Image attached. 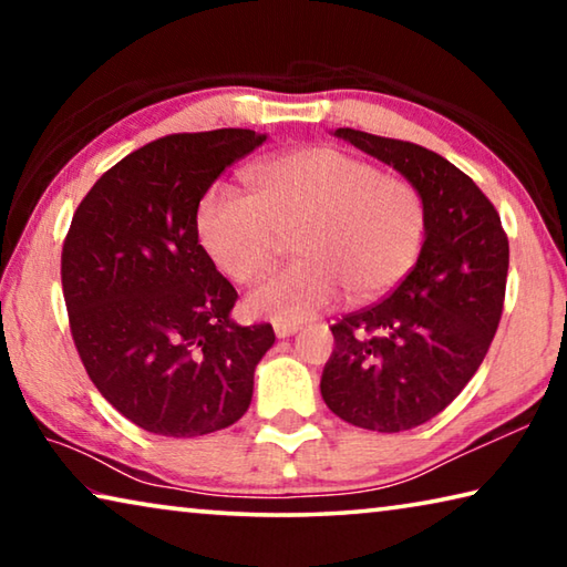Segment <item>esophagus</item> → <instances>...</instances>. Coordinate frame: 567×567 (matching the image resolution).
<instances>
[{"label":"esophagus","instance_id":"esophagus-1","mask_svg":"<svg viewBox=\"0 0 567 567\" xmlns=\"http://www.w3.org/2000/svg\"><path fill=\"white\" fill-rule=\"evenodd\" d=\"M297 330H300V324H285V322H277L275 324V334L277 338H290V334H295Z\"/></svg>","mask_w":567,"mask_h":567}]
</instances>
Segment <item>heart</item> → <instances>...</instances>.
I'll use <instances>...</instances> for the list:
<instances>
[{
    "label": "heart",
    "instance_id": "1",
    "mask_svg": "<svg viewBox=\"0 0 567 567\" xmlns=\"http://www.w3.org/2000/svg\"><path fill=\"white\" fill-rule=\"evenodd\" d=\"M252 197L229 185L205 192L197 233L229 280L257 282L295 235L300 260L249 295L257 318L300 322L338 302H372L405 280L427 243L422 192L340 147H302L249 169Z\"/></svg>",
    "mask_w": 567,
    "mask_h": 567
}]
</instances>
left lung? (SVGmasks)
I'll use <instances>...</instances> for the list:
<instances>
[{
	"label": "left lung",
	"instance_id": "obj_1",
	"mask_svg": "<svg viewBox=\"0 0 567 567\" xmlns=\"http://www.w3.org/2000/svg\"><path fill=\"white\" fill-rule=\"evenodd\" d=\"M334 134L395 167L427 203L417 265L380 302L332 322L320 382L344 422L402 433L443 412L485 360L503 318L511 245L495 205L437 152L350 127Z\"/></svg>",
	"mask_w": 567,
	"mask_h": 567
}]
</instances>
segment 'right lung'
Listing matches in <instances>:
<instances>
[{"label":"right lung","instance_id":"obj_1","mask_svg":"<svg viewBox=\"0 0 567 567\" xmlns=\"http://www.w3.org/2000/svg\"><path fill=\"white\" fill-rule=\"evenodd\" d=\"M265 142L252 130L179 132L94 182L62 247L74 348L104 400L155 435L225 430L252 402L272 324L229 320L237 290L199 245L197 207Z\"/></svg>","mask_w":567,"mask_h":567}]
</instances>
